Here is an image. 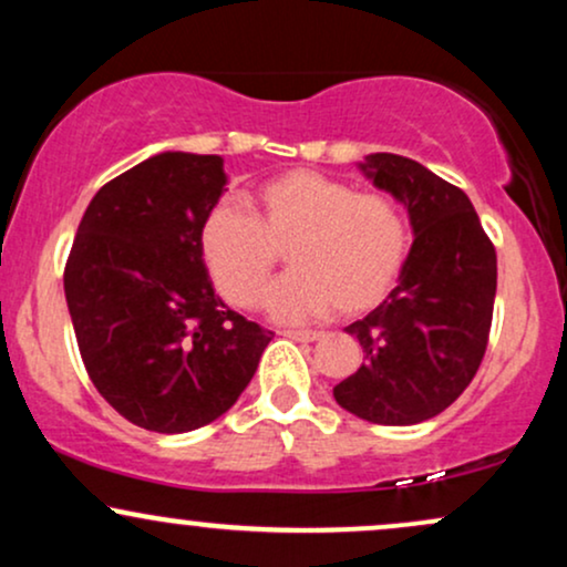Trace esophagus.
Segmentation results:
<instances>
[{"label": "esophagus", "instance_id": "esophagus-1", "mask_svg": "<svg viewBox=\"0 0 567 567\" xmlns=\"http://www.w3.org/2000/svg\"><path fill=\"white\" fill-rule=\"evenodd\" d=\"M285 336L296 338V341L311 343V341H320V338H322L324 333H320V330H285Z\"/></svg>", "mask_w": 567, "mask_h": 567}]
</instances>
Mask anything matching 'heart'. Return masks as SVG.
Instances as JSON below:
<instances>
[{
    "label": "heart",
    "instance_id": "b5f03b06",
    "mask_svg": "<svg viewBox=\"0 0 567 567\" xmlns=\"http://www.w3.org/2000/svg\"><path fill=\"white\" fill-rule=\"evenodd\" d=\"M256 216L234 202L210 207L199 247L220 296L250 309L288 247L292 275L266 296L277 320H311L336 309L354 317L379 306L402 275L408 224L383 194L362 192L330 175L279 173L258 186Z\"/></svg>",
    "mask_w": 567,
    "mask_h": 567
}]
</instances>
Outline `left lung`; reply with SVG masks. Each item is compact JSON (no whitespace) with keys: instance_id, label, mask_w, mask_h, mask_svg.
<instances>
[{"instance_id":"8db88e82","label":"left lung","mask_w":567,"mask_h":567,"mask_svg":"<svg viewBox=\"0 0 567 567\" xmlns=\"http://www.w3.org/2000/svg\"><path fill=\"white\" fill-rule=\"evenodd\" d=\"M360 171L408 207L415 239L386 301L347 328L365 362L333 396L370 424H421L453 405L483 362L496 247L470 197L415 159L381 152Z\"/></svg>"}]
</instances>
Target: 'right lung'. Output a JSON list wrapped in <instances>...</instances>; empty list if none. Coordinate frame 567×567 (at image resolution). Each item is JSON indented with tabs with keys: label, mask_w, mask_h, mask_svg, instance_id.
<instances>
[{
	"label": "right lung",
	"mask_w": 567,
	"mask_h": 567,
	"mask_svg": "<svg viewBox=\"0 0 567 567\" xmlns=\"http://www.w3.org/2000/svg\"><path fill=\"white\" fill-rule=\"evenodd\" d=\"M226 186L216 154L162 152L87 205L63 290L90 381L130 424L181 434L224 415L271 330L213 290L199 229Z\"/></svg>",
	"instance_id": "1"
}]
</instances>
